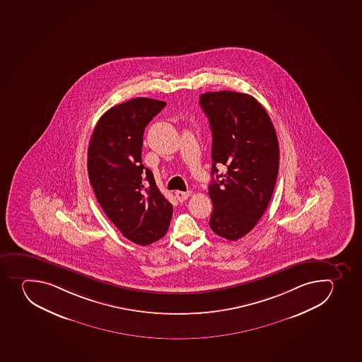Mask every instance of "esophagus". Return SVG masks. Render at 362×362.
Segmentation results:
<instances>
[{"mask_svg":"<svg viewBox=\"0 0 362 362\" xmlns=\"http://www.w3.org/2000/svg\"><path fill=\"white\" fill-rule=\"evenodd\" d=\"M191 191H186V192H182V191H176V198L180 200V202H184V200L187 199L189 196H191Z\"/></svg>","mask_w":362,"mask_h":362,"instance_id":"obj_1","label":"esophagus"}]
</instances>
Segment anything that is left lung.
<instances>
[{
    "instance_id": "8db88e82",
    "label": "left lung",
    "mask_w": 362,
    "mask_h": 362,
    "mask_svg": "<svg viewBox=\"0 0 362 362\" xmlns=\"http://www.w3.org/2000/svg\"><path fill=\"white\" fill-rule=\"evenodd\" d=\"M200 107L212 131L214 204L210 228L219 237L237 240L255 228L272 198L279 145L269 114L255 97L235 91L203 93ZM227 166L218 175L216 165Z\"/></svg>"
}]
</instances>
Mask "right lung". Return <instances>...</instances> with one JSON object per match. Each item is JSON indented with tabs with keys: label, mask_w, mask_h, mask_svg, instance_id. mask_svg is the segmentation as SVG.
<instances>
[{
	"label": "right lung",
	"mask_w": 362,
	"mask_h": 362,
	"mask_svg": "<svg viewBox=\"0 0 362 362\" xmlns=\"http://www.w3.org/2000/svg\"><path fill=\"white\" fill-rule=\"evenodd\" d=\"M138 97L112 107L97 122L88 148V173L107 218L134 244H152L165 235L173 207L141 164L148 122L165 107Z\"/></svg>",
	"instance_id": "right-lung-1"
}]
</instances>
